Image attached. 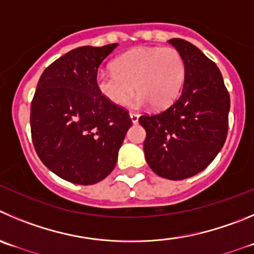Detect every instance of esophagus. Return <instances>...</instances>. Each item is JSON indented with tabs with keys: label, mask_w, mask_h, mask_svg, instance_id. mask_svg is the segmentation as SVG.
Instances as JSON below:
<instances>
[{
	"label": "esophagus",
	"mask_w": 254,
	"mask_h": 254,
	"mask_svg": "<svg viewBox=\"0 0 254 254\" xmlns=\"http://www.w3.org/2000/svg\"><path fill=\"white\" fill-rule=\"evenodd\" d=\"M130 119H131L132 124H136V123L139 122V114L130 113Z\"/></svg>",
	"instance_id": "1"
}]
</instances>
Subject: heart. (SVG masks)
<instances>
[{
  "mask_svg": "<svg viewBox=\"0 0 254 254\" xmlns=\"http://www.w3.org/2000/svg\"><path fill=\"white\" fill-rule=\"evenodd\" d=\"M113 70L100 71L95 77L96 89L109 103L123 105L135 86L139 92L131 105L150 103L155 110L174 103L186 77L183 56L173 47H135L114 60Z\"/></svg>",
  "mask_w": 254,
  "mask_h": 254,
  "instance_id": "b5f03b06",
  "label": "heart"
}]
</instances>
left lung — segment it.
<instances>
[{
  "label": "left lung",
  "instance_id": "obj_1",
  "mask_svg": "<svg viewBox=\"0 0 254 254\" xmlns=\"http://www.w3.org/2000/svg\"><path fill=\"white\" fill-rule=\"evenodd\" d=\"M183 56L186 77L181 96L167 110L143 115L144 154L159 177L182 181L202 172L223 148L231 99L219 68L182 39L169 40Z\"/></svg>",
  "mask_w": 254,
  "mask_h": 254
}]
</instances>
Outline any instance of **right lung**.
I'll return each mask as SVG.
<instances>
[{
  "label": "right lung",
  "mask_w": 254,
  "mask_h": 254,
  "mask_svg": "<svg viewBox=\"0 0 254 254\" xmlns=\"http://www.w3.org/2000/svg\"><path fill=\"white\" fill-rule=\"evenodd\" d=\"M118 44L82 46L42 72L31 104V135L41 162L65 181L90 186L113 172L131 120L109 103L95 77Z\"/></svg>",
  "instance_id": "add662e5"
}]
</instances>
